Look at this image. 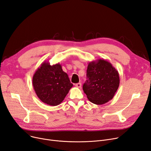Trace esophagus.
Here are the masks:
<instances>
[{"label":"esophagus","instance_id":"1","mask_svg":"<svg viewBox=\"0 0 151 151\" xmlns=\"http://www.w3.org/2000/svg\"><path fill=\"white\" fill-rule=\"evenodd\" d=\"M75 86L78 88H80L81 87V83H78L75 84Z\"/></svg>","mask_w":151,"mask_h":151}]
</instances>
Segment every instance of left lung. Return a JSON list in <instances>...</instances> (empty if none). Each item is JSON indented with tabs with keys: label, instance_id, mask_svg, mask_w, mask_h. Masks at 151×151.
Listing matches in <instances>:
<instances>
[{
	"label": "left lung",
	"instance_id": "left-lung-1",
	"mask_svg": "<svg viewBox=\"0 0 151 151\" xmlns=\"http://www.w3.org/2000/svg\"><path fill=\"white\" fill-rule=\"evenodd\" d=\"M88 80L83 84V89L90 102L102 105L113 99L120 84L118 71L109 62L97 59L88 65Z\"/></svg>",
	"mask_w": 151,
	"mask_h": 151
}]
</instances>
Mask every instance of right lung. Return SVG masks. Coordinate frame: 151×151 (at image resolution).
<instances>
[{"label":"right lung","mask_w":151,"mask_h":151,"mask_svg":"<svg viewBox=\"0 0 151 151\" xmlns=\"http://www.w3.org/2000/svg\"><path fill=\"white\" fill-rule=\"evenodd\" d=\"M32 86L42 102L56 106L62 102L73 85L59 63L50 65L44 61L32 76Z\"/></svg>","instance_id":"add662e5"}]
</instances>
